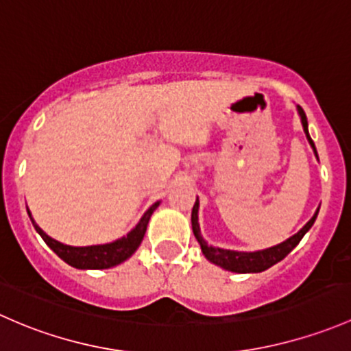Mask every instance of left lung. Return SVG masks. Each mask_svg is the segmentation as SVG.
<instances>
[{
	"mask_svg": "<svg viewBox=\"0 0 351 351\" xmlns=\"http://www.w3.org/2000/svg\"><path fill=\"white\" fill-rule=\"evenodd\" d=\"M295 110H298L299 118H301L302 123V130L306 133V138H308L311 149H313L314 155L317 158V152L316 147H314V142L311 140L309 136V130H308V118H306L304 110H302L299 104H295ZM199 197H197L196 202L193 206V213H191V223H193V233L196 237L197 243L201 245L202 255L209 260L215 265L221 267V269L230 270V272L234 274H258L263 272V270L270 269L272 265H276L277 262L285 258L292 250L295 248V245L302 240L306 233L311 230V226L314 225L317 218V213H319V208L316 209V213L313 215V218L302 226L301 230L298 231L295 234H292L291 238L282 241L279 245H274V247L263 248V250H255V252H238V250H226V248H219V247H213V245H208V241L202 238L201 234V228H199Z\"/></svg>",
	"mask_w": 351,
	"mask_h": 351,
	"instance_id": "1",
	"label": "left lung"
}]
</instances>
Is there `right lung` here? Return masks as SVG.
I'll return each mask as SVG.
<instances>
[{
	"instance_id": "right-lung-1",
	"label": "right lung",
	"mask_w": 351,
	"mask_h": 351,
	"mask_svg": "<svg viewBox=\"0 0 351 351\" xmlns=\"http://www.w3.org/2000/svg\"><path fill=\"white\" fill-rule=\"evenodd\" d=\"M160 201L154 202L143 216L140 218V221L136 223L135 228L130 230L125 237L118 238V240L110 241V243H103V245H89V247H72V245H66L60 243V241L53 240L52 237L43 231L40 226L35 223L34 216H32L30 209L27 208L28 216L32 219V225L34 228L37 230V233L40 234L47 245L56 252L64 262L69 263L74 269H81V270H99V269H111L114 265H120V263L128 260L130 256L136 252V248L140 247L142 243L143 237H145L147 226H149L150 216L154 215L155 209L158 208Z\"/></svg>"
}]
</instances>
